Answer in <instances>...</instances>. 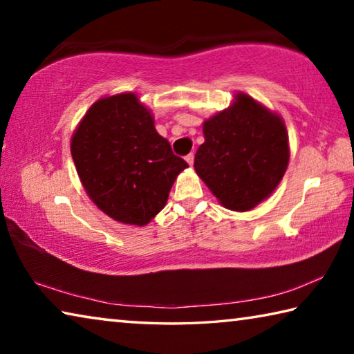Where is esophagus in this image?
<instances>
[{
  "mask_svg": "<svg viewBox=\"0 0 354 354\" xmlns=\"http://www.w3.org/2000/svg\"><path fill=\"white\" fill-rule=\"evenodd\" d=\"M194 159H195V156H194V153H190V154H187L185 156V162H187L190 167L194 165Z\"/></svg>",
  "mask_w": 354,
  "mask_h": 354,
  "instance_id": "obj_1",
  "label": "esophagus"
}]
</instances>
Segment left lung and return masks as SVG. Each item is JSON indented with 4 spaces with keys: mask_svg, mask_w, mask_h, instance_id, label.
Here are the masks:
<instances>
[{
    "mask_svg": "<svg viewBox=\"0 0 354 354\" xmlns=\"http://www.w3.org/2000/svg\"><path fill=\"white\" fill-rule=\"evenodd\" d=\"M195 171L221 206L245 212L266 201L289 165L283 117L243 92L203 123Z\"/></svg>",
    "mask_w": 354,
    "mask_h": 354,
    "instance_id": "obj_1",
    "label": "left lung"
}]
</instances>
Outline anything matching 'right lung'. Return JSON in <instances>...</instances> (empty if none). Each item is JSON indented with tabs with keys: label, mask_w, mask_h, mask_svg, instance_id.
Masks as SVG:
<instances>
[{
	"label": "right lung",
	"mask_w": 354,
	"mask_h": 354,
	"mask_svg": "<svg viewBox=\"0 0 354 354\" xmlns=\"http://www.w3.org/2000/svg\"><path fill=\"white\" fill-rule=\"evenodd\" d=\"M70 149L88 198L124 225L149 223L189 167L158 134L151 111L133 92L95 101L71 136Z\"/></svg>",
	"instance_id": "obj_1"
}]
</instances>
